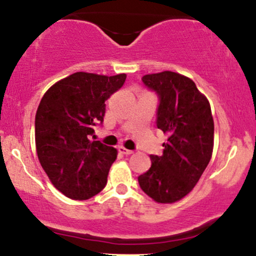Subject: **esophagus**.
<instances>
[{"label":"esophagus","mask_w":256,"mask_h":256,"mask_svg":"<svg viewBox=\"0 0 256 256\" xmlns=\"http://www.w3.org/2000/svg\"><path fill=\"white\" fill-rule=\"evenodd\" d=\"M118 150H119V152H122V155H131L132 152H134L132 150H130V149H126L125 146H119Z\"/></svg>","instance_id":"34e87169"}]
</instances>
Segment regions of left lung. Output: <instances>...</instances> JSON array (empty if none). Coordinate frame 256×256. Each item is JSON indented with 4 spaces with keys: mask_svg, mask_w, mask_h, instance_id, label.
I'll use <instances>...</instances> for the list:
<instances>
[{
    "mask_svg": "<svg viewBox=\"0 0 256 256\" xmlns=\"http://www.w3.org/2000/svg\"><path fill=\"white\" fill-rule=\"evenodd\" d=\"M142 80L158 95L156 125L168 138L161 156L150 155V168L138 183L158 204H174L192 192L212 158L210 104L192 79L179 73H152Z\"/></svg>",
    "mask_w": 256,
    "mask_h": 256,
    "instance_id": "8db88e82",
    "label": "left lung"
}]
</instances>
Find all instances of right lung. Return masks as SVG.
<instances>
[{
	"instance_id": "obj_1",
	"label": "right lung",
	"mask_w": 256,
	"mask_h": 256,
	"mask_svg": "<svg viewBox=\"0 0 256 256\" xmlns=\"http://www.w3.org/2000/svg\"><path fill=\"white\" fill-rule=\"evenodd\" d=\"M126 74L76 72L52 85L40 100L34 140L40 166L52 184L72 200H88L107 184L118 150L91 140L104 122L106 104L125 83Z\"/></svg>"
}]
</instances>
